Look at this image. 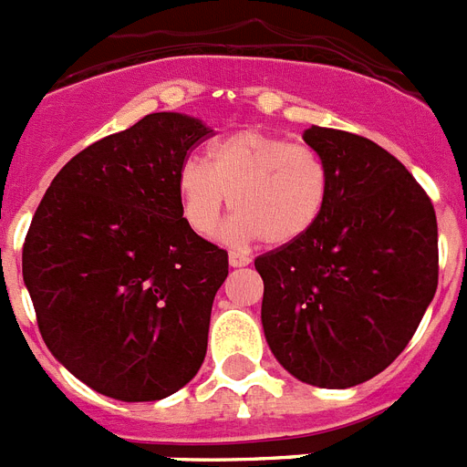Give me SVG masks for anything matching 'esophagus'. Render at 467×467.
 Listing matches in <instances>:
<instances>
[{"label": "esophagus", "instance_id": "esophagus-1", "mask_svg": "<svg viewBox=\"0 0 467 467\" xmlns=\"http://www.w3.org/2000/svg\"><path fill=\"white\" fill-rule=\"evenodd\" d=\"M227 261H230V265H233V268H244V265L252 264V258L246 256V254H240V252H230Z\"/></svg>", "mask_w": 467, "mask_h": 467}]
</instances>
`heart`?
I'll return each instance as SVG.
<instances>
[{
	"instance_id": "heart-1",
	"label": "heart",
	"mask_w": 467,
	"mask_h": 467,
	"mask_svg": "<svg viewBox=\"0 0 467 467\" xmlns=\"http://www.w3.org/2000/svg\"><path fill=\"white\" fill-rule=\"evenodd\" d=\"M175 187L187 227L203 240L218 233L230 199L234 215L227 223V240L287 246L304 240L323 218L330 171L306 144L242 130L211 144L206 163H182Z\"/></svg>"
}]
</instances>
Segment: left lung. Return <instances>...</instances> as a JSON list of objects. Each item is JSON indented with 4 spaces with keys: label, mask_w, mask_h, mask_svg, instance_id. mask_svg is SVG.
Instances as JSON below:
<instances>
[{
    "label": "left lung",
    "mask_w": 467,
    "mask_h": 467,
    "mask_svg": "<svg viewBox=\"0 0 467 467\" xmlns=\"http://www.w3.org/2000/svg\"><path fill=\"white\" fill-rule=\"evenodd\" d=\"M330 171L323 218L254 261L261 323L294 378L347 389L382 373L418 330L440 277L437 215L401 161L354 132L311 125Z\"/></svg>",
    "instance_id": "left-lung-1"
}]
</instances>
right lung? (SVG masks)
I'll return each instance as SVG.
<instances>
[{
  "instance_id": "right-lung-1",
  "label": "right lung",
  "mask_w": 467,
  "mask_h": 467,
  "mask_svg": "<svg viewBox=\"0 0 467 467\" xmlns=\"http://www.w3.org/2000/svg\"><path fill=\"white\" fill-rule=\"evenodd\" d=\"M211 132L149 113L73 156L35 211L23 282L42 339L104 397L159 401L202 368L227 252L187 227L175 185Z\"/></svg>"
}]
</instances>
